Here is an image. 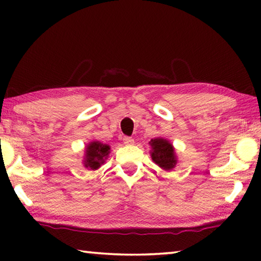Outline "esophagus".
<instances>
[{
    "instance_id": "34e87169",
    "label": "esophagus",
    "mask_w": 261,
    "mask_h": 261,
    "mask_svg": "<svg viewBox=\"0 0 261 261\" xmlns=\"http://www.w3.org/2000/svg\"><path fill=\"white\" fill-rule=\"evenodd\" d=\"M123 143H124L125 145H132L135 143V140L131 138V137H124V138H123Z\"/></svg>"
}]
</instances>
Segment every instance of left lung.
<instances>
[{"mask_svg": "<svg viewBox=\"0 0 261 261\" xmlns=\"http://www.w3.org/2000/svg\"><path fill=\"white\" fill-rule=\"evenodd\" d=\"M151 145L152 160L165 170L174 169L177 158H176L174 146L169 141L163 138H154L149 141Z\"/></svg>", "mask_w": 261, "mask_h": 261, "instance_id": "left-lung-1", "label": "left lung"}]
</instances>
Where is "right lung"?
I'll list each match as a JSON object with an SVG mask.
<instances>
[{"mask_svg":"<svg viewBox=\"0 0 261 261\" xmlns=\"http://www.w3.org/2000/svg\"><path fill=\"white\" fill-rule=\"evenodd\" d=\"M110 153V146L100 141H91L86 146L84 166L92 170H96L102 165Z\"/></svg>","mask_w":261,"mask_h":261,"instance_id":"right-lung-1","label":"right lung"}]
</instances>
